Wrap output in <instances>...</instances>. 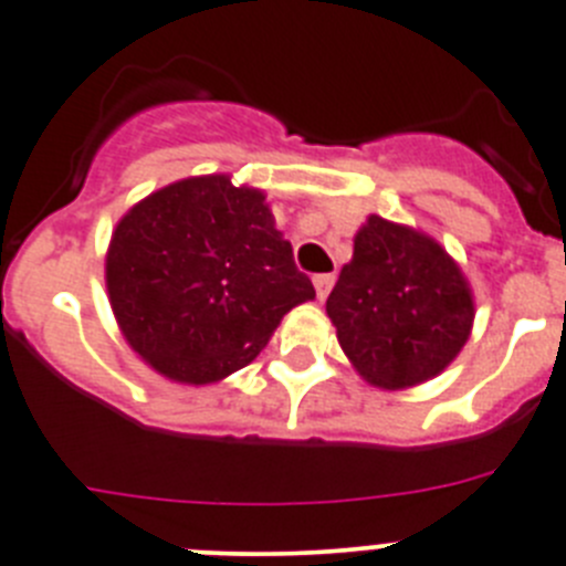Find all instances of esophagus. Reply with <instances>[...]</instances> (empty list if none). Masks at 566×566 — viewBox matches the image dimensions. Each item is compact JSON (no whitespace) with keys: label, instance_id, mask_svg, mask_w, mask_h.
Here are the masks:
<instances>
[{"label":"esophagus","instance_id":"esophagus-1","mask_svg":"<svg viewBox=\"0 0 566 566\" xmlns=\"http://www.w3.org/2000/svg\"><path fill=\"white\" fill-rule=\"evenodd\" d=\"M334 280H337L334 274H317V277H314V289H317L319 300L328 297V292L334 289Z\"/></svg>","mask_w":566,"mask_h":566}]
</instances>
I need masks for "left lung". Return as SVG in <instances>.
<instances>
[{
  "label": "left lung",
  "mask_w": 566,
  "mask_h": 566,
  "mask_svg": "<svg viewBox=\"0 0 566 566\" xmlns=\"http://www.w3.org/2000/svg\"><path fill=\"white\" fill-rule=\"evenodd\" d=\"M326 312L365 382L399 391L433 379L473 328V294L437 240L371 214L354 238Z\"/></svg>",
  "instance_id": "1"
}]
</instances>
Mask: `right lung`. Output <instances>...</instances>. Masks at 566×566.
I'll list each match as a JSON object with an SVG mask.
<instances>
[{
  "mask_svg": "<svg viewBox=\"0 0 566 566\" xmlns=\"http://www.w3.org/2000/svg\"><path fill=\"white\" fill-rule=\"evenodd\" d=\"M107 294L144 363L172 382L209 385L252 363L314 286L266 195L201 175L147 195L118 221Z\"/></svg>",
  "mask_w": 566,
  "mask_h": 566,
  "instance_id": "obj_1",
  "label": "right lung"
}]
</instances>
